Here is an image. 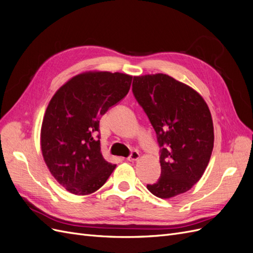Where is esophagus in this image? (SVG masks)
<instances>
[{
    "instance_id": "esophagus-1",
    "label": "esophagus",
    "mask_w": 253,
    "mask_h": 253,
    "mask_svg": "<svg viewBox=\"0 0 253 253\" xmlns=\"http://www.w3.org/2000/svg\"><path fill=\"white\" fill-rule=\"evenodd\" d=\"M139 153L137 152V151H133V152H131V154H129V156L126 158L128 162H135V160H137L139 158Z\"/></svg>"
}]
</instances>
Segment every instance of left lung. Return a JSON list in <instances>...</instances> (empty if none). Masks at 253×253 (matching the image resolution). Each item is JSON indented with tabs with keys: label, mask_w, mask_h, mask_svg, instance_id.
Returning a JSON list of instances; mask_svg holds the SVG:
<instances>
[{
	"label": "left lung",
	"mask_w": 253,
	"mask_h": 253,
	"mask_svg": "<svg viewBox=\"0 0 253 253\" xmlns=\"http://www.w3.org/2000/svg\"><path fill=\"white\" fill-rule=\"evenodd\" d=\"M132 90L160 148L162 174L148 190L164 200L187 192L201 179L212 154L208 105L193 88L165 74L134 77Z\"/></svg>",
	"instance_id": "1"
}]
</instances>
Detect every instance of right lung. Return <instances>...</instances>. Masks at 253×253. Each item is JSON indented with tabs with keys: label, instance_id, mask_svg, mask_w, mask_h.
<instances>
[{
	"label": "right lung",
	"instance_id": "add662e5",
	"mask_svg": "<svg viewBox=\"0 0 253 253\" xmlns=\"http://www.w3.org/2000/svg\"><path fill=\"white\" fill-rule=\"evenodd\" d=\"M132 78L120 73H84L51 98L42 122L41 150L51 175L68 192L94 193L116 168L101 154L99 121L126 96Z\"/></svg>",
	"mask_w": 253,
	"mask_h": 253
}]
</instances>
